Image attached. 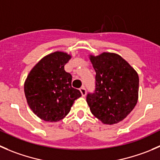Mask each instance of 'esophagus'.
Returning <instances> with one entry per match:
<instances>
[{
	"instance_id": "34e87169",
	"label": "esophagus",
	"mask_w": 160,
	"mask_h": 160,
	"mask_svg": "<svg viewBox=\"0 0 160 160\" xmlns=\"http://www.w3.org/2000/svg\"><path fill=\"white\" fill-rule=\"evenodd\" d=\"M80 92L81 93H82V96H85V95H86V88H85V87H82V88H80Z\"/></svg>"
}]
</instances>
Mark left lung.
<instances>
[{
    "mask_svg": "<svg viewBox=\"0 0 160 160\" xmlns=\"http://www.w3.org/2000/svg\"><path fill=\"white\" fill-rule=\"evenodd\" d=\"M90 61L96 72L95 91L86 96L90 110L103 124L119 123L132 111L138 102V73L116 53L90 55Z\"/></svg>",
    "mask_w": 160,
    "mask_h": 160,
    "instance_id": "obj_1",
    "label": "left lung"
}]
</instances>
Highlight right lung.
<instances>
[{
	"label": "right lung",
	"instance_id": "obj_1",
	"mask_svg": "<svg viewBox=\"0 0 160 160\" xmlns=\"http://www.w3.org/2000/svg\"><path fill=\"white\" fill-rule=\"evenodd\" d=\"M72 57L57 51L34 66L25 82L24 91L30 109L45 121H61L82 94L72 86V76L64 71Z\"/></svg>",
	"mask_w": 160,
	"mask_h": 160
}]
</instances>
